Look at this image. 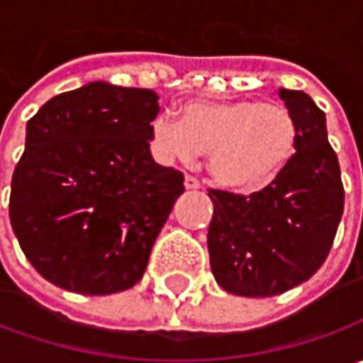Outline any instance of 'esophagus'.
Returning <instances> with one entry per match:
<instances>
[{
	"label": "esophagus",
	"instance_id": "34e87169",
	"mask_svg": "<svg viewBox=\"0 0 363 363\" xmlns=\"http://www.w3.org/2000/svg\"><path fill=\"white\" fill-rule=\"evenodd\" d=\"M184 186H186V189H198L200 188V182H198L194 175H186V179H184Z\"/></svg>",
	"mask_w": 363,
	"mask_h": 363
}]
</instances>
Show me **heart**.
<instances>
[{
    "instance_id": "b5f03b06",
    "label": "heart",
    "mask_w": 363,
    "mask_h": 363,
    "mask_svg": "<svg viewBox=\"0 0 363 363\" xmlns=\"http://www.w3.org/2000/svg\"><path fill=\"white\" fill-rule=\"evenodd\" d=\"M151 139L163 160L189 161L208 153L214 184L236 194H255L272 186L297 153L299 129L281 105L255 99L196 101L179 119L160 113L151 121Z\"/></svg>"
}]
</instances>
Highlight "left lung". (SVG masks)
<instances>
[{"label": "left lung", "instance_id": "1", "mask_svg": "<svg viewBox=\"0 0 363 363\" xmlns=\"http://www.w3.org/2000/svg\"><path fill=\"white\" fill-rule=\"evenodd\" d=\"M299 129L297 153L272 186L250 196L210 189V267L224 291L272 297L309 281L325 262L343 214L337 155L325 113L303 91L279 89Z\"/></svg>", "mask_w": 363, "mask_h": 363}]
</instances>
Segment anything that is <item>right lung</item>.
Here are the masks:
<instances>
[{"mask_svg": "<svg viewBox=\"0 0 363 363\" xmlns=\"http://www.w3.org/2000/svg\"><path fill=\"white\" fill-rule=\"evenodd\" d=\"M149 89L89 82L50 99L26 125L9 220L26 258L52 285L111 295L137 285L184 194V175L153 161Z\"/></svg>", "mask_w": 363, "mask_h": 363, "instance_id": "1", "label": "right lung"}]
</instances>
